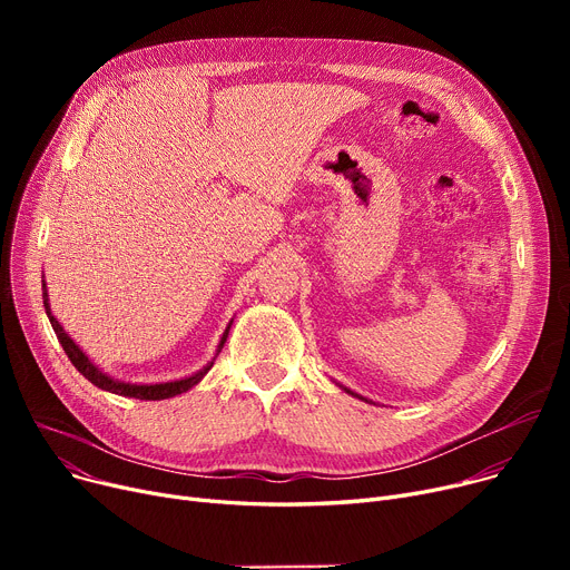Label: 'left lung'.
<instances>
[{"instance_id":"obj_1","label":"left lung","mask_w":570,"mask_h":570,"mask_svg":"<svg viewBox=\"0 0 570 570\" xmlns=\"http://www.w3.org/2000/svg\"><path fill=\"white\" fill-rule=\"evenodd\" d=\"M340 387H342V391H344V393H348V395H353V397H357V400H363V402H370V400H365V397H363V395H357V393H353V391H348V387H344V385H340Z\"/></svg>"}]
</instances>
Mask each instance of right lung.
<instances>
[{"mask_svg":"<svg viewBox=\"0 0 570 570\" xmlns=\"http://www.w3.org/2000/svg\"><path fill=\"white\" fill-rule=\"evenodd\" d=\"M43 307H46V314L50 318V325L52 331L59 340V344H62L65 353L69 355V361L73 363V367L89 381L95 383L97 387H101V391H108V393H115V395H122V397H136V400H168V397H175V395H183L187 391H191V387L209 372L215 365V357L219 355V351L224 348L226 344V337H228V331L233 321L226 325V331L219 340V346H217V353L213 361H209L203 370H198L196 374L191 376H185V379H175V381H164V383H127V381H119V379H112L110 374H106L104 370H99L89 357L82 353V348L67 335V331L62 325H59V321L52 316L50 312V301H48V288H46V282H43Z\"/></svg>","mask_w":570,"mask_h":570,"instance_id":"obj_1","label":"right lung"}]
</instances>
